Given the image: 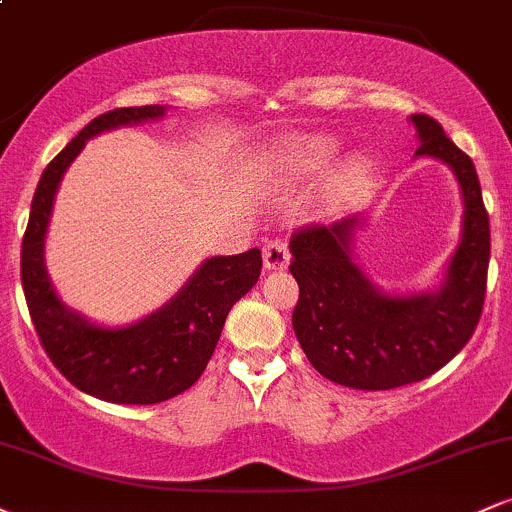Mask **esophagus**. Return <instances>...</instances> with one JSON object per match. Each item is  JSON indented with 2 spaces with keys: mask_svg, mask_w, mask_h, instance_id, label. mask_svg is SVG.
I'll return each mask as SVG.
<instances>
[{
  "mask_svg": "<svg viewBox=\"0 0 512 512\" xmlns=\"http://www.w3.org/2000/svg\"><path fill=\"white\" fill-rule=\"evenodd\" d=\"M262 260H264V269H286L289 267V245L286 240L281 238H272L264 243L262 248Z\"/></svg>",
  "mask_w": 512,
  "mask_h": 512,
  "instance_id": "esophagus-1",
  "label": "esophagus"
}]
</instances>
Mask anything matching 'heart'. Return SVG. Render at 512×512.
Masks as SVG:
<instances>
[{
	"instance_id": "b5f03b06",
	"label": "heart",
	"mask_w": 512,
	"mask_h": 512,
	"mask_svg": "<svg viewBox=\"0 0 512 512\" xmlns=\"http://www.w3.org/2000/svg\"><path fill=\"white\" fill-rule=\"evenodd\" d=\"M303 149H305V156H308L310 163H322L327 158V154H330L332 144L330 142H310V144H305ZM361 170H363L361 158H349V161H344V166L339 168V180L342 182L356 180L358 175H361Z\"/></svg>"
}]
</instances>
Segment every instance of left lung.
Masks as SVG:
<instances>
[{"mask_svg":"<svg viewBox=\"0 0 512 512\" xmlns=\"http://www.w3.org/2000/svg\"><path fill=\"white\" fill-rule=\"evenodd\" d=\"M416 156L438 158L462 195V236L438 289L387 293L356 262L363 216L293 233L291 274L298 281L293 332L320 375L354 390H392L440 370L469 342L481 317L489 272V214L472 158L428 115H411Z\"/></svg>","mask_w":512,"mask_h":512,"instance_id":"8db88e82","label":"left lung"}]
</instances>
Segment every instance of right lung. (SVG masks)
<instances>
[{
	"label": "right lung",
	"mask_w": 512,
	"mask_h": 512,
	"mask_svg": "<svg viewBox=\"0 0 512 512\" xmlns=\"http://www.w3.org/2000/svg\"><path fill=\"white\" fill-rule=\"evenodd\" d=\"M166 105L117 108L98 115L48 163L31 202L21 243V284L45 354L74 387L113 404H156L199 380L219 342L228 310L260 279L262 252L209 257L156 313L125 327L96 325L62 303L45 267L52 204L88 139L117 127L161 120Z\"/></svg>",
	"instance_id": "right-lung-1"
}]
</instances>
